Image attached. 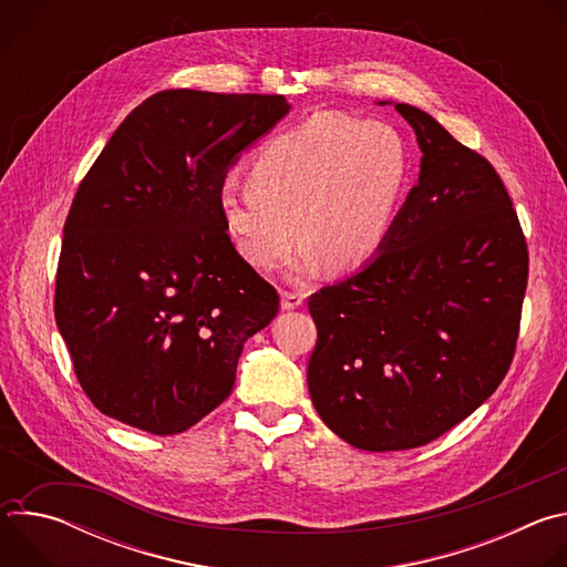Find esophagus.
I'll return each instance as SVG.
<instances>
[{
    "instance_id": "34e87169",
    "label": "esophagus",
    "mask_w": 567,
    "mask_h": 567,
    "mask_svg": "<svg viewBox=\"0 0 567 567\" xmlns=\"http://www.w3.org/2000/svg\"><path fill=\"white\" fill-rule=\"evenodd\" d=\"M300 305H302V296H300V293H296V291H282L280 307H282L285 311H289V309H298Z\"/></svg>"
}]
</instances>
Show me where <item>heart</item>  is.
Listing matches in <instances>:
<instances>
[{"label": "heart", "mask_w": 567, "mask_h": 567, "mask_svg": "<svg viewBox=\"0 0 567 567\" xmlns=\"http://www.w3.org/2000/svg\"><path fill=\"white\" fill-rule=\"evenodd\" d=\"M411 171V152L392 125L318 114L265 143L247 164V186L217 195L221 224L239 258L274 269L296 241L293 280L328 262L354 269L390 230Z\"/></svg>", "instance_id": "heart-1"}]
</instances>
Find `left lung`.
<instances>
[{"label":"left lung","mask_w":567,"mask_h":567,"mask_svg":"<svg viewBox=\"0 0 567 567\" xmlns=\"http://www.w3.org/2000/svg\"><path fill=\"white\" fill-rule=\"evenodd\" d=\"M394 110L415 130L420 184L379 254L309 298L313 409L341 440L379 453L437 440L494 394L514 359L529 265L489 161L431 114Z\"/></svg>","instance_id":"1"}]
</instances>
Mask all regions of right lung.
Returning a JSON list of instances; mask_svg holds the SVG:
<instances>
[{"mask_svg":"<svg viewBox=\"0 0 567 567\" xmlns=\"http://www.w3.org/2000/svg\"><path fill=\"white\" fill-rule=\"evenodd\" d=\"M289 110L278 94L158 92L78 186L55 322L103 415L175 435L230 394L241 348L280 298L235 251L217 195L239 152Z\"/></svg>","mask_w":567,"mask_h":567,"instance_id":"obj_1","label":"right lung"}]
</instances>
